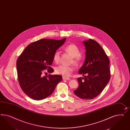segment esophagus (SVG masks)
Wrapping results in <instances>:
<instances>
[{
	"instance_id": "1",
	"label": "esophagus",
	"mask_w": 130,
	"mask_h": 130,
	"mask_svg": "<svg viewBox=\"0 0 130 130\" xmlns=\"http://www.w3.org/2000/svg\"><path fill=\"white\" fill-rule=\"evenodd\" d=\"M63 80H70V78H67V77H63Z\"/></svg>"
}]
</instances>
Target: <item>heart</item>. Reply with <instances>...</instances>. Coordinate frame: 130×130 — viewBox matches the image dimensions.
Here are the masks:
<instances>
[{"mask_svg": "<svg viewBox=\"0 0 130 130\" xmlns=\"http://www.w3.org/2000/svg\"><path fill=\"white\" fill-rule=\"evenodd\" d=\"M64 50L73 57L72 62H73L74 64L78 65L81 62L82 60V56L79 54V50L76 45L73 44L68 45L64 48ZM53 60L56 63H59L60 61L59 52L56 51L54 53L53 55ZM73 71V67L64 65H60L56 67L55 69L56 74L62 75L64 77L70 76Z\"/></svg>", "mask_w": 130, "mask_h": 130, "instance_id": "obj_1", "label": "heart"}]
</instances>
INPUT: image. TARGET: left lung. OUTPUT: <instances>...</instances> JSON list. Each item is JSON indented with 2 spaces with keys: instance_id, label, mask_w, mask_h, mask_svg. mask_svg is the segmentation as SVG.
Segmentation results:
<instances>
[{
  "instance_id": "8db88e82",
  "label": "left lung",
  "mask_w": 130,
  "mask_h": 130,
  "mask_svg": "<svg viewBox=\"0 0 130 130\" xmlns=\"http://www.w3.org/2000/svg\"><path fill=\"white\" fill-rule=\"evenodd\" d=\"M85 59L79 70L84 77L77 79L79 85L74 91L83 99H92L103 91L110 79L109 59L104 49L92 39L83 41Z\"/></svg>"
}]
</instances>
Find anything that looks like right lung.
I'll list each match as a JSON object with an SVG mask.
<instances>
[{
  "label": "right lung",
  "instance_id": "add662e5",
  "mask_svg": "<svg viewBox=\"0 0 130 130\" xmlns=\"http://www.w3.org/2000/svg\"><path fill=\"white\" fill-rule=\"evenodd\" d=\"M66 40L42 39L30 44L19 56L17 69L19 84L23 91L34 100H40L49 96L62 79L60 75L48 74L54 72L50 66L53 55Z\"/></svg>",
  "mask_w": 130,
  "mask_h": 130
}]
</instances>
